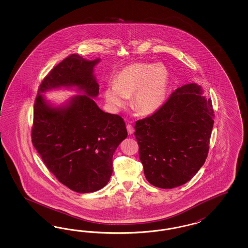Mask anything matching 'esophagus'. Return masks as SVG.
<instances>
[{
    "mask_svg": "<svg viewBox=\"0 0 248 248\" xmlns=\"http://www.w3.org/2000/svg\"><path fill=\"white\" fill-rule=\"evenodd\" d=\"M126 128H127L128 135H131L134 134L135 129H134V127H133L131 124H127V125H126Z\"/></svg>",
    "mask_w": 248,
    "mask_h": 248,
    "instance_id": "34e87169",
    "label": "esophagus"
}]
</instances>
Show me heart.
<instances>
[{
    "mask_svg": "<svg viewBox=\"0 0 248 248\" xmlns=\"http://www.w3.org/2000/svg\"><path fill=\"white\" fill-rule=\"evenodd\" d=\"M168 72L161 64L134 62L120 70L114 77V84L106 86L105 99L113 111H117L127 103L132 95V105L142 114L156 112L164 105Z\"/></svg>",
    "mask_w": 248,
    "mask_h": 248,
    "instance_id": "b5f03b06",
    "label": "heart"
}]
</instances>
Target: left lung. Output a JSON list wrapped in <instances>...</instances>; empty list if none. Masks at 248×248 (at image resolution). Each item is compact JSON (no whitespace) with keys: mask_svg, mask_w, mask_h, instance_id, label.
I'll use <instances>...</instances> for the list:
<instances>
[{"mask_svg":"<svg viewBox=\"0 0 248 248\" xmlns=\"http://www.w3.org/2000/svg\"><path fill=\"white\" fill-rule=\"evenodd\" d=\"M202 88H177L156 112L135 122V135L145 178L159 188L177 187L191 180L209 151L215 113Z\"/></svg>","mask_w":248,"mask_h":248,"instance_id":"obj_1","label":"left lung"}]
</instances>
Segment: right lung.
I'll return each instance as SVG.
<instances>
[{
  "mask_svg": "<svg viewBox=\"0 0 248 248\" xmlns=\"http://www.w3.org/2000/svg\"><path fill=\"white\" fill-rule=\"evenodd\" d=\"M99 61L69 55L45 76L33 106L34 148L59 182L82 194L107 185L113 173V153L127 137L120 115L105 113L92 98L99 93L93 74ZM62 86H76L85 94L72 98L67 106L53 108L41 93Z\"/></svg>",
  "mask_w": 248,
  "mask_h": 248,
  "instance_id": "1",
  "label": "right lung"
}]
</instances>
